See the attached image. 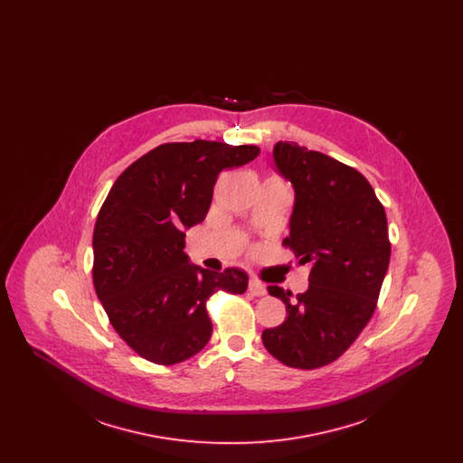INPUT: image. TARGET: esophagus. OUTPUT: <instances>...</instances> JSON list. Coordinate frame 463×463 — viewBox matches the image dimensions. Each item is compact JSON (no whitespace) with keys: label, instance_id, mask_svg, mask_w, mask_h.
<instances>
[{"label":"esophagus","instance_id":"esophagus-1","mask_svg":"<svg viewBox=\"0 0 463 463\" xmlns=\"http://www.w3.org/2000/svg\"><path fill=\"white\" fill-rule=\"evenodd\" d=\"M250 293L253 295V297H264L265 293H267V289H265L264 283H260L259 279H250Z\"/></svg>","mask_w":463,"mask_h":463}]
</instances>
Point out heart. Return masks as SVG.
<instances>
[{"label":"heart","instance_id":"1","mask_svg":"<svg viewBox=\"0 0 463 463\" xmlns=\"http://www.w3.org/2000/svg\"><path fill=\"white\" fill-rule=\"evenodd\" d=\"M269 180H279V182H281V178H278V176H270Z\"/></svg>","mask_w":463,"mask_h":463}]
</instances>
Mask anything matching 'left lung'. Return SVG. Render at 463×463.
Instances as JSON below:
<instances>
[{
  "instance_id": "8db88e82",
  "label": "left lung",
  "mask_w": 463,
  "mask_h": 463,
  "mask_svg": "<svg viewBox=\"0 0 463 463\" xmlns=\"http://www.w3.org/2000/svg\"><path fill=\"white\" fill-rule=\"evenodd\" d=\"M274 161L295 189L289 248L308 265V289L267 287L287 306V319L262 333L265 349L289 368L333 363L373 316L391 260L387 215L370 182L353 166L278 142Z\"/></svg>"
}]
</instances>
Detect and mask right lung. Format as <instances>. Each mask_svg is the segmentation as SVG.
Masks as SVG:
<instances>
[{
    "instance_id": "obj_1",
    "label": "right lung",
    "mask_w": 463,
    "mask_h": 463,
    "mask_svg": "<svg viewBox=\"0 0 463 463\" xmlns=\"http://www.w3.org/2000/svg\"><path fill=\"white\" fill-rule=\"evenodd\" d=\"M257 146L213 140L161 144L116 178L93 229V287L116 333L140 357L176 364L212 336L206 302L241 295L240 269L189 264L185 229L204 221L222 170L255 159Z\"/></svg>"
}]
</instances>
